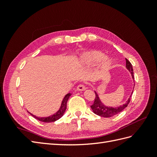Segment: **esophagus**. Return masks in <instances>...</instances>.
Here are the masks:
<instances>
[{
  "label": "esophagus",
  "mask_w": 157,
  "mask_h": 157,
  "mask_svg": "<svg viewBox=\"0 0 157 157\" xmlns=\"http://www.w3.org/2000/svg\"><path fill=\"white\" fill-rule=\"evenodd\" d=\"M86 90V86L83 84H79L77 87V90L78 91H84Z\"/></svg>",
  "instance_id": "34e87169"
}]
</instances>
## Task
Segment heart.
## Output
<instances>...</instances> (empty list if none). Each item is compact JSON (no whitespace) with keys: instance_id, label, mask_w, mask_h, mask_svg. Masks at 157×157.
<instances>
[{"instance_id":"b5f03b06","label":"heart","mask_w":157,"mask_h":157,"mask_svg":"<svg viewBox=\"0 0 157 157\" xmlns=\"http://www.w3.org/2000/svg\"><path fill=\"white\" fill-rule=\"evenodd\" d=\"M105 58L104 53L101 51H90L83 53L82 55L80 60L79 62V65L81 67H84L86 66H92L98 64L102 60ZM112 65V60L110 58H105L102 61V67L105 69H109L111 67Z\"/></svg>"}]
</instances>
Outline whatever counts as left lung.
<instances>
[{"label":"left lung","instance_id":"8db88e82","mask_svg":"<svg viewBox=\"0 0 157 157\" xmlns=\"http://www.w3.org/2000/svg\"><path fill=\"white\" fill-rule=\"evenodd\" d=\"M125 60H126V67L129 70V71L131 73L133 79H134V71H133V67H132L131 63H130L127 59H125ZM134 86H135V84H134ZM94 92L96 94V97L94 99V103H93V104L90 106V107L92 110V111L94 112L96 115L101 116V117H106V118L111 117H113L117 114H118V113L121 112L125 108H126L130 102V100H131V97H132V94L133 93V92H132L131 95L129 96V98H128V101H126L125 104H123L121 106H117V107H112V106H106L104 104H103L101 100H100L99 96H98L97 93H96V92Z\"/></svg>","mask_w":157,"mask_h":157}]
</instances>
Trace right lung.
Returning <instances> with one entry per match:
<instances>
[{"mask_svg":"<svg viewBox=\"0 0 157 157\" xmlns=\"http://www.w3.org/2000/svg\"><path fill=\"white\" fill-rule=\"evenodd\" d=\"M71 95V94L69 93V94H66L65 96V97H64V98H63V101H62L61 106H60L59 110L56 113H55L54 115H51L49 117H36L34 115H32V113H30L29 112V113H30V115L34 117V118H36V119H38V120H39V121H40L42 122H45V123L54 122V121H56V120L59 119L63 115H64V113L67 109V102L69 96Z\"/></svg>","mask_w":157,"mask_h":157,"instance_id":"add662e5","label":"right lung"}]
</instances>
